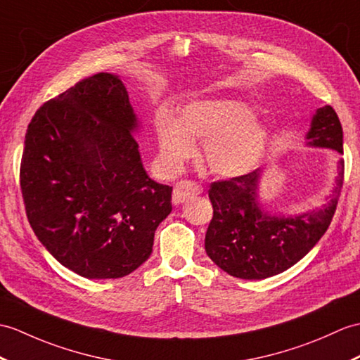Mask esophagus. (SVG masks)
<instances>
[{"label": "esophagus", "mask_w": 360, "mask_h": 360, "mask_svg": "<svg viewBox=\"0 0 360 360\" xmlns=\"http://www.w3.org/2000/svg\"><path fill=\"white\" fill-rule=\"evenodd\" d=\"M199 193H202V187H200L199 184H196L193 181H181L173 188L172 200L174 205H179L182 202H186L188 198L196 196Z\"/></svg>", "instance_id": "obj_1"}]
</instances>
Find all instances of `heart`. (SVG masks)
<instances>
[{
	"label": "heart",
	"mask_w": 360,
	"mask_h": 360,
	"mask_svg": "<svg viewBox=\"0 0 360 360\" xmlns=\"http://www.w3.org/2000/svg\"><path fill=\"white\" fill-rule=\"evenodd\" d=\"M156 135L169 173L181 172L196 155L195 141H204L207 165L224 178L252 172L262 160L269 138L247 104L224 98L193 99L181 107L176 121L160 115Z\"/></svg>",
	"instance_id": "obj_1"
}]
</instances>
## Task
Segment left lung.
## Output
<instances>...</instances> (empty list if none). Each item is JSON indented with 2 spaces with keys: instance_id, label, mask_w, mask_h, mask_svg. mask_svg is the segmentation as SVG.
Here are the masks:
<instances>
[{
  "instance_id": "8db88e82",
  "label": "left lung",
  "mask_w": 360,
  "mask_h": 360,
  "mask_svg": "<svg viewBox=\"0 0 360 360\" xmlns=\"http://www.w3.org/2000/svg\"><path fill=\"white\" fill-rule=\"evenodd\" d=\"M307 146L344 153V133L331 105L317 108L307 133ZM261 170L213 182L208 198L213 218L205 233V252L221 270L239 279H265L288 270L317 244L336 212L344 186V161L338 164L336 186L317 210L276 216L257 202Z\"/></svg>"
}]
</instances>
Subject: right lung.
Instances as JSON below:
<instances>
[{
  "label": "right lung",
  "mask_w": 360,
  "mask_h": 360,
  "mask_svg": "<svg viewBox=\"0 0 360 360\" xmlns=\"http://www.w3.org/2000/svg\"><path fill=\"white\" fill-rule=\"evenodd\" d=\"M122 81L96 73L41 105L24 141L20 184L41 244L87 279H116L152 255L172 187L150 179Z\"/></svg>",
  "instance_id": "right-lung-1"
}]
</instances>
